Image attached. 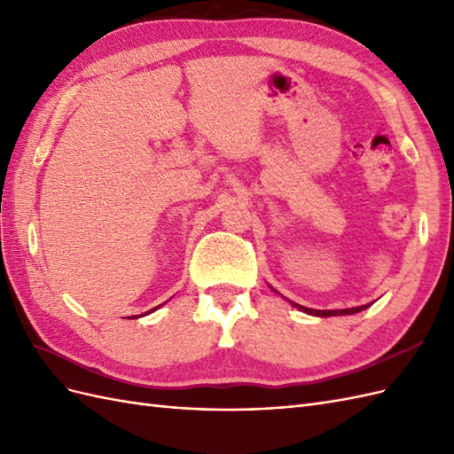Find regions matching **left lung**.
I'll use <instances>...</instances> for the list:
<instances>
[{"mask_svg":"<svg viewBox=\"0 0 454 454\" xmlns=\"http://www.w3.org/2000/svg\"><path fill=\"white\" fill-rule=\"evenodd\" d=\"M294 307H297L299 310H303L307 314H312V316H345V314H356V312H362L364 309H367L369 305H362V307H354V309H342V310H316V309H307V307H301L297 303H292Z\"/></svg>","mask_w":454,"mask_h":454,"instance_id":"1","label":"left lung"}]
</instances>
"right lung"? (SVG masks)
I'll return each mask as SVG.
<instances>
[{
  "label": "right lung",
  "instance_id": "right-lung-1",
  "mask_svg": "<svg viewBox=\"0 0 454 454\" xmlns=\"http://www.w3.org/2000/svg\"><path fill=\"white\" fill-rule=\"evenodd\" d=\"M155 309H157V307H155ZM155 309H151V310H149V312H153V310H155ZM149 312H145V314H149ZM134 318H138V316H134Z\"/></svg>",
  "mask_w": 454,
  "mask_h": 454
}]
</instances>
